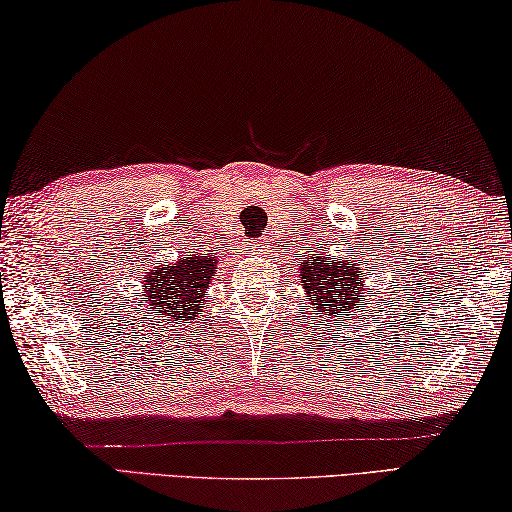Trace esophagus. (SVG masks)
Listing matches in <instances>:
<instances>
[{
	"label": "esophagus",
	"mask_w": 512,
	"mask_h": 512,
	"mask_svg": "<svg viewBox=\"0 0 512 512\" xmlns=\"http://www.w3.org/2000/svg\"><path fill=\"white\" fill-rule=\"evenodd\" d=\"M249 249L254 251V254H265V251L270 249V242H267V240H256V242H249Z\"/></svg>",
	"instance_id": "esophagus-1"
}]
</instances>
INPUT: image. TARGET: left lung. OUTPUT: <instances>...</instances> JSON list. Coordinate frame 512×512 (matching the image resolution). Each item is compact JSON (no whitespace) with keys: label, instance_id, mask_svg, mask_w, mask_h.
Segmentation results:
<instances>
[{"label":"left lung","instance_id":"left-lung-1","mask_svg":"<svg viewBox=\"0 0 512 512\" xmlns=\"http://www.w3.org/2000/svg\"><path fill=\"white\" fill-rule=\"evenodd\" d=\"M299 281L310 297V306L321 317H342L344 312H355V308L362 310L366 306L362 297L369 292V285L364 274L355 261H346L342 256L312 254L299 267Z\"/></svg>","mask_w":512,"mask_h":512}]
</instances>
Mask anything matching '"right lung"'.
I'll list each match as a JSON object with an SVG mask.
<instances>
[{"label": "right lung", "mask_w": 512, "mask_h": 512, "mask_svg": "<svg viewBox=\"0 0 512 512\" xmlns=\"http://www.w3.org/2000/svg\"><path fill=\"white\" fill-rule=\"evenodd\" d=\"M215 272H218V256L191 251L175 263L155 265L141 276V290L137 292L139 303L146 308V317H159V321L177 324L202 315L204 292L209 290ZM157 321V324H159Z\"/></svg>", "instance_id": "obj_1"}]
</instances>
